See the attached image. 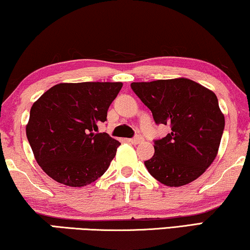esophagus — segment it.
<instances>
[{
  "instance_id": "34e87169",
  "label": "esophagus",
  "mask_w": 250,
  "mask_h": 250,
  "mask_svg": "<svg viewBox=\"0 0 250 250\" xmlns=\"http://www.w3.org/2000/svg\"><path fill=\"white\" fill-rule=\"evenodd\" d=\"M128 142H129V143H131V144H133V145H137V144H139V143H142V142H143V137H140V136H138V137H135V138L129 139Z\"/></svg>"
}]
</instances>
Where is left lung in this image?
Here are the masks:
<instances>
[{
  "label": "left lung",
  "mask_w": 250,
  "mask_h": 250,
  "mask_svg": "<svg viewBox=\"0 0 250 250\" xmlns=\"http://www.w3.org/2000/svg\"><path fill=\"white\" fill-rule=\"evenodd\" d=\"M131 88L157 125L171 126L145 162L150 175L168 187L199 178L215 160L226 124L216 95L187 78L132 83Z\"/></svg>",
  "instance_id": "8db88e82"
}]
</instances>
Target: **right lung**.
I'll list each match as a JSON object with an SVG mask.
<instances>
[{"instance_id":"right-lung-1","label":"right lung","mask_w":250,"mask_h":250,"mask_svg":"<svg viewBox=\"0 0 250 250\" xmlns=\"http://www.w3.org/2000/svg\"><path fill=\"white\" fill-rule=\"evenodd\" d=\"M122 83H62L42 95L26 125L35 160L48 177L83 187L102 177L121 145L98 133Z\"/></svg>"}]
</instances>
